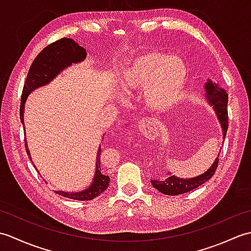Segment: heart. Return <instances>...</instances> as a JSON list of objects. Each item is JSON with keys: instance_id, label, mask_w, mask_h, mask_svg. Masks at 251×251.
<instances>
[{"instance_id": "obj_1", "label": "heart", "mask_w": 251, "mask_h": 251, "mask_svg": "<svg viewBox=\"0 0 251 251\" xmlns=\"http://www.w3.org/2000/svg\"><path fill=\"white\" fill-rule=\"evenodd\" d=\"M186 79L188 68L181 58L149 51L136 57L123 71L120 87L128 94L143 90L148 109L165 112L179 103Z\"/></svg>"}]
</instances>
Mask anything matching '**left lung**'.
Listing matches in <instances>:
<instances>
[{
	"label": "left lung",
	"instance_id": "8db88e82",
	"mask_svg": "<svg viewBox=\"0 0 251 251\" xmlns=\"http://www.w3.org/2000/svg\"><path fill=\"white\" fill-rule=\"evenodd\" d=\"M205 98L207 102L209 103L215 113L218 117V121L220 123L223 140H225L227 126H228V116H227V94L225 88L221 87L219 83L212 82L211 79L208 78L205 83ZM220 152L216 157L215 162L212 163L211 166L208 168L205 173H202L193 178H181L177 176H170L166 179H155L151 180L153 188H155L158 192L166 195H179L190 192L200 185L207 182L212 176H214L218 162H219ZM170 174V173H168Z\"/></svg>",
	"mask_w": 251,
	"mask_h": 251
}]
</instances>
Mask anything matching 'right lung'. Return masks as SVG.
<instances>
[{"mask_svg": "<svg viewBox=\"0 0 251 251\" xmlns=\"http://www.w3.org/2000/svg\"><path fill=\"white\" fill-rule=\"evenodd\" d=\"M87 52L84 47L79 46L75 41L72 39H67L63 37L56 41L55 43L46 46L39 55L36 56L34 61L29 69L28 75L23 90V96H21V103H20V121L25 127V104L28 96L33 92V90L46 86L51 81H54L56 76L66 70L67 68L71 67L72 65H77V63L84 61L86 59ZM25 150L30 159L31 154L28 148L26 139H25ZM100 155H101V148L98 149L97 157H96V172L94 175V179L92 183L85 190L79 192H65V191H55L57 194L63 197L76 201H92L95 197L102 194L103 192L108 189L110 183V177L102 173V169L100 167ZM34 165V164H33ZM35 167V166H34ZM37 170V168L35 167ZM39 173V170H37ZM40 174V173H39Z\"/></svg>", "mask_w": 251, "mask_h": 251, "instance_id": "add662e5", "label": "right lung"}]
</instances>
